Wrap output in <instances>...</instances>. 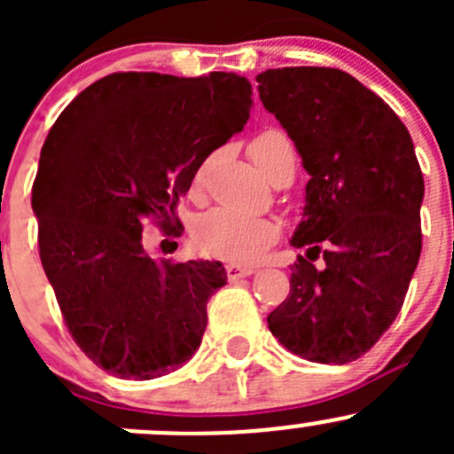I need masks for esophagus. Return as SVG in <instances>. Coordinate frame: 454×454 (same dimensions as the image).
Returning <instances> with one entry per match:
<instances>
[{
    "label": "esophagus",
    "instance_id": "1",
    "mask_svg": "<svg viewBox=\"0 0 454 454\" xmlns=\"http://www.w3.org/2000/svg\"><path fill=\"white\" fill-rule=\"evenodd\" d=\"M254 272H256V268H241V265H235V263L226 265L228 281H239V278L250 277V274H254Z\"/></svg>",
    "mask_w": 454,
    "mask_h": 454
}]
</instances>
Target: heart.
<instances>
[{
	"instance_id": "heart-1",
	"label": "heart",
	"mask_w": 454,
	"mask_h": 454,
	"mask_svg": "<svg viewBox=\"0 0 454 454\" xmlns=\"http://www.w3.org/2000/svg\"><path fill=\"white\" fill-rule=\"evenodd\" d=\"M250 155L265 176H272L286 160L294 158L292 142L281 129H265L250 142ZM206 164L195 171L193 189L204 182ZM281 235L274 217L248 215L235 208H213L195 222L193 246L200 254L231 263H253Z\"/></svg>"
}]
</instances>
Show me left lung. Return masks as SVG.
<instances>
[{"mask_svg":"<svg viewBox=\"0 0 454 454\" xmlns=\"http://www.w3.org/2000/svg\"><path fill=\"white\" fill-rule=\"evenodd\" d=\"M256 83L309 173L292 237L305 254L268 327L301 358L351 363L400 314L422 253L413 140L378 94L336 67H278ZM318 255L320 269L311 263Z\"/></svg>","mask_w":454,"mask_h":454,"instance_id":"1","label":"left lung"}]
</instances>
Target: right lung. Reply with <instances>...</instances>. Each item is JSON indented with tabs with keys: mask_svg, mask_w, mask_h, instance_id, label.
I'll use <instances>...</instances> for the list:
<instances>
[{
	"mask_svg": "<svg viewBox=\"0 0 454 454\" xmlns=\"http://www.w3.org/2000/svg\"><path fill=\"white\" fill-rule=\"evenodd\" d=\"M250 107L239 74L114 72L48 131L32 184L39 256L67 332L107 373L160 378L200 347L206 303L226 286L222 263H155L142 228L151 219L180 235L177 201Z\"/></svg>",
	"mask_w": 454,
	"mask_h": 454,
	"instance_id": "obj_1",
	"label": "right lung"
}]
</instances>
